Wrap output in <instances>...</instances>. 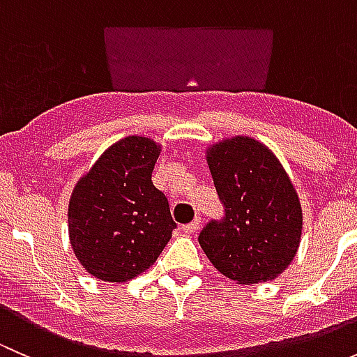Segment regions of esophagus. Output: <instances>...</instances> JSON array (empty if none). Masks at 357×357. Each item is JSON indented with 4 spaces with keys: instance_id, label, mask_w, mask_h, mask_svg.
Returning a JSON list of instances; mask_svg holds the SVG:
<instances>
[{
    "instance_id": "esophagus-1",
    "label": "esophagus",
    "mask_w": 357,
    "mask_h": 357,
    "mask_svg": "<svg viewBox=\"0 0 357 357\" xmlns=\"http://www.w3.org/2000/svg\"><path fill=\"white\" fill-rule=\"evenodd\" d=\"M200 222H202V219H200V218H197L195 221H192V222H190V225H185V226H183V231H185V233H190V235H192V233H195L197 229L200 228Z\"/></svg>"
}]
</instances>
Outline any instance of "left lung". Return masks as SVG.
I'll return each instance as SVG.
<instances>
[{
    "instance_id": "8db88e82",
    "label": "left lung",
    "mask_w": 357,
    "mask_h": 357,
    "mask_svg": "<svg viewBox=\"0 0 357 357\" xmlns=\"http://www.w3.org/2000/svg\"><path fill=\"white\" fill-rule=\"evenodd\" d=\"M205 158L226 218L202 229V250L238 285L271 282L301 245L302 207L289 172L269 146L250 136L212 143Z\"/></svg>"
}]
</instances>
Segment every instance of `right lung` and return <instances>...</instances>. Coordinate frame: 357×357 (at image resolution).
I'll list each match as a JSON object with an SVG mask.
<instances>
[{"label":"right lung","mask_w":357,"mask_h":357,"mask_svg":"<svg viewBox=\"0 0 357 357\" xmlns=\"http://www.w3.org/2000/svg\"><path fill=\"white\" fill-rule=\"evenodd\" d=\"M162 145L126 136L79 178L68 200V240L96 280L124 283L150 268L172 236L169 202L152 183Z\"/></svg>","instance_id":"obj_1"}]
</instances>
